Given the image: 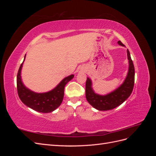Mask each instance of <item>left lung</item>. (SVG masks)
Wrapping results in <instances>:
<instances>
[{
    "label": "left lung",
    "mask_w": 156,
    "mask_h": 156,
    "mask_svg": "<svg viewBox=\"0 0 156 156\" xmlns=\"http://www.w3.org/2000/svg\"><path fill=\"white\" fill-rule=\"evenodd\" d=\"M118 44L125 46L120 41ZM127 58L129 60V70L124 83L115 90L101 96L96 94L92 88V81L87 77L86 81V98L88 102L94 108L99 111H108L115 108L124 103L129 97L133 91L135 82V68L133 61L131 60L129 50H127Z\"/></svg>",
    "instance_id": "obj_1"
}]
</instances>
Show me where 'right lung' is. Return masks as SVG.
<instances>
[{
    "instance_id": "add662e5",
    "label": "right lung",
    "mask_w": 156,
    "mask_h": 156,
    "mask_svg": "<svg viewBox=\"0 0 156 156\" xmlns=\"http://www.w3.org/2000/svg\"><path fill=\"white\" fill-rule=\"evenodd\" d=\"M25 56L26 55L24 60ZM23 62L20 66L17 75V89L20 100L25 105L36 111L43 113L53 112L60 105L63 100L66 84L73 78L74 75L65 77L57 86L49 92L36 93L27 88L21 81V71Z\"/></svg>"
}]
</instances>
